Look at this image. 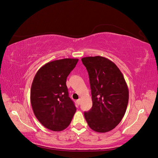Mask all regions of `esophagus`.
<instances>
[{
  "label": "esophagus",
  "mask_w": 158,
  "mask_h": 158,
  "mask_svg": "<svg viewBox=\"0 0 158 158\" xmlns=\"http://www.w3.org/2000/svg\"><path fill=\"white\" fill-rule=\"evenodd\" d=\"M76 102H77V103L78 104V105H80V102H81V99H78L77 101H76Z\"/></svg>",
  "instance_id": "1"
}]
</instances>
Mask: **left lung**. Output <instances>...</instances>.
Wrapping results in <instances>:
<instances>
[{
  "instance_id": "1",
  "label": "left lung",
  "mask_w": 158,
  "mask_h": 158,
  "mask_svg": "<svg viewBox=\"0 0 158 158\" xmlns=\"http://www.w3.org/2000/svg\"><path fill=\"white\" fill-rule=\"evenodd\" d=\"M82 61L88 73L93 103L84 117L93 131L109 132L126 112L129 95L125 80L117 65L105 57L87 56Z\"/></svg>"
}]
</instances>
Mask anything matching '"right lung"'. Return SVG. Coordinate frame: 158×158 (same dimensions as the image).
I'll use <instances>...</instances> for the list:
<instances>
[{
	"mask_svg": "<svg viewBox=\"0 0 158 158\" xmlns=\"http://www.w3.org/2000/svg\"><path fill=\"white\" fill-rule=\"evenodd\" d=\"M78 61L63 59L49 62L33 78L30 92L33 111L41 125L49 130L61 131L67 128L76 111L66 82Z\"/></svg>",
	"mask_w": 158,
	"mask_h": 158,
	"instance_id": "add662e5",
	"label": "right lung"
}]
</instances>
